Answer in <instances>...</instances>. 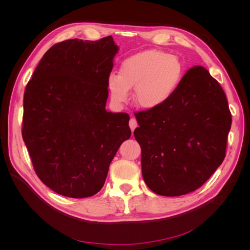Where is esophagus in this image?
<instances>
[{"label": "esophagus", "mask_w": 250, "mask_h": 250, "mask_svg": "<svg viewBox=\"0 0 250 250\" xmlns=\"http://www.w3.org/2000/svg\"><path fill=\"white\" fill-rule=\"evenodd\" d=\"M137 126H138L137 120H135L134 118H131L130 121H129V127H130V129H131L132 132H133V130L135 129V128H137Z\"/></svg>", "instance_id": "34e87169"}]
</instances>
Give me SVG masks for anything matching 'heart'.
<instances>
[{
    "mask_svg": "<svg viewBox=\"0 0 250 250\" xmlns=\"http://www.w3.org/2000/svg\"><path fill=\"white\" fill-rule=\"evenodd\" d=\"M183 74L179 59L160 50H145L127 57L120 73H111L107 88L116 104H125L134 88V101L140 107L151 109L167 101L176 89Z\"/></svg>",
    "mask_w": 250,
    "mask_h": 250,
    "instance_id": "obj_1",
    "label": "heart"
}]
</instances>
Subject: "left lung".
<instances>
[{
    "instance_id": "left-lung-1",
    "label": "left lung",
    "mask_w": 250,
    "mask_h": 250,
    "mask_svg": "<svg viewBox=\"0 0 250 250\" xmlns=\"http://www.w3.org/2000/svg\"><path fill=\"white\" fill-rule=\"evenodd\" d=\"M134 116L142 174L155 194L191 193L222 164L231 115L221 85L203 66L188 70L160 106Z\"/></svg>"
}]
</instances>
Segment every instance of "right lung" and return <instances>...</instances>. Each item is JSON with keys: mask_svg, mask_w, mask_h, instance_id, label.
Instances as JSON below:
<instances>
[{"mask_svg": "<svg viewBox=\"0 0 250 250\" xmlns=\"http://www.w3.org/2000/svg\"><path fill=\"white\" fill-rule=\"evenodd\" d=\"M118 50L111 36L55 43L27 83L22 140L36 175L65 197L99 192L119 147L131 135L126 112L105 109Z\"/></svg>", "mask_w": 250, "mask_h": 250, "instance_id": "add662e5", "label": "right lung"}]
</instances>
